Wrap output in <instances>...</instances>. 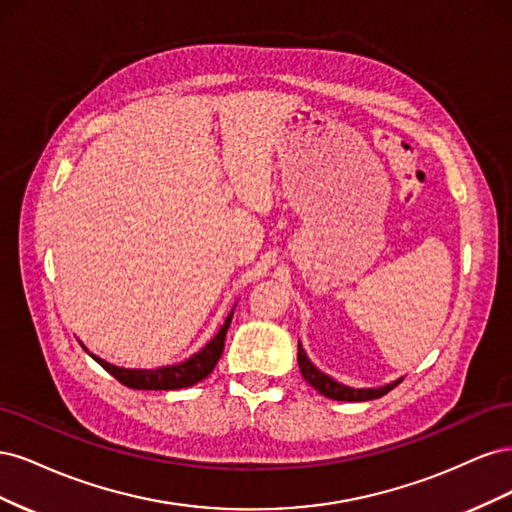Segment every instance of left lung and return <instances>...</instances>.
<instances>
[{
	"label": "left lung",
	"instance_id": "8db88e82",
	"mask_svg": "<svg viewBox=\"0 0 512 512\" xmlns=\"http://www.w3.org/2000/svg\"><path fill=\"white\" fill-rule=\"evenodd\" d=\"M297 363H299V371L301 376L314 386V389L329 397V399H335V401H369V399H378L382 395L389 393L391 389H395V386L404 380V378H397L389 384H382V386H371V389H352V386H346L342 382L333 380L331 376L324 374V371H320L312 361H309V356L305 354L301 342H299V352H297Z\"/></svg>",
	"mask_w": 512,
	"mask_h": 512
}]
</instances>
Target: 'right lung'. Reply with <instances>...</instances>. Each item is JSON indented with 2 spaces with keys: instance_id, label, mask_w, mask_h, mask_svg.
I'll return each mask as SVG.
<instances>
[{
  "instance_id": "1",
  "label": "right lung",
  "mask_w": 512,
  "mask_h": 512,
  "mask_svg": "<svg viewBox=\"0 0 512 512\" xmlns=\"http://www.w3.org/2000/svg\"><path fill=\"white\" fill-rule=\"evenodd\" d=\"M232 312L230 309L224 324L220 327V331L215 333L209 342L200 348L198 352H194L188 359L181 363H173V365H164V367H156V369H130V367H117L113 363H106L100 356L91 354L83 344V348L87 350V354L94 359L98 365H102L108 374L113 378H117L123 386H130V389H138V391H175V389H188V386H194L196 382L205 380L215 363L220 361L222 350H224V337L226 331L230 327L232 320Z\"/></svg>"
}]
</instances>
